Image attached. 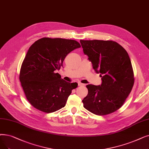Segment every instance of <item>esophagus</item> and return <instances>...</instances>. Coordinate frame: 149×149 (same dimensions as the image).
<instances>
[{"mask_svg":"<svg viewBox=\"0 0 149 149\" xmlns=\"http://www.w3.org/2000/svg\"><path fill=\"white\" fill-rule=\"evenodd\" d=\"M78 85L79 86H85V84H83V83H80V82H78Z\"/></svg>","mask_w":149,"mask_h":149,"instance_id":"esophagus-1","label":"esophagus"}]
</instances>
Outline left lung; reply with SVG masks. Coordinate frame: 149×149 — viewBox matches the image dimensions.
Here are the masks:
<instances>
[{
	"instance_id": "8db88e82",
	"label": "left lung",
	"mask_w": 149,
	"mask_h": 149,
	"mask_svg": "<svg viewBox=\"0 0 149 149\" xmlns=\"http://www.w3.org/2000/svg\"><path fill=\"white\" fill-rule=\"evenodd\" d=\"M80 42L102 81L100 86L86 85L88 94L82 100L83 107L99 116L114 113L124 104L134 85L130 57L124 47L111 40Z\"/></svg>"
}]
</instances>
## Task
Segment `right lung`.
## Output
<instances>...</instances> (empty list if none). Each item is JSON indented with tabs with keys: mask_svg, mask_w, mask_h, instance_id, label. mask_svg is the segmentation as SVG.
<instances>
[{
	"mask_svg": "<svg viewBox=\"0 0 149 149\" xmlns=\"http://www.w3.org/2000/svg\"><path fill=\"white\" fill-rule=\"evenodd\" d=\"M80 47L77 41L59 38H42L30 47L19 80L27 99L36 109L50 113L66 105L78 84L64 81L56 71L63 67L67 55Z\"/></svg>",
	"mask_w": 149,
	"mask_h": 149,
	"instance_id": "1",
	"label": "right lung"
}]
</instances>
